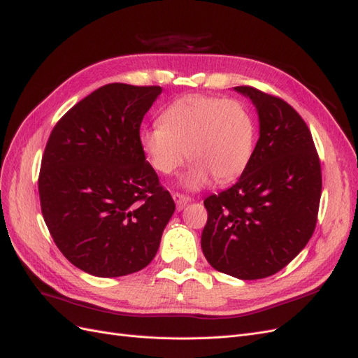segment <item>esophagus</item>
<instances>
[{
	"mask_svg": "<svg viewBox=\"0 0 358 358\" xmlns=\"http://www.w3.org/2000/svg\"><path fill=\"white\" fill-rule=\"evenodd\" d=\"M173 200H175V203H176L178 210H182L191 201V199L188 196H185V194H180V192L173 194Z\"/></svg>",
	"mask_w": 358,
	"mask_h": 358,
	"instance_id": "esophagus-1",
	"label": "esophagus"
}]
</instances>
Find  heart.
I'll return each instance as SVG.
<instances>
[{
    "label": "heart",
    "instance_id": "heart-1",
    "mask_svg": "<svg viewBox=\"0 0 358 358\" xmlns=\"http://www.w3.org/2000/svg\"><path fill=\"white\" fill-rule=\"evenodd\" d=\"M255 142V122L237 100L189 94L161 113L159 124L140 131V146L161 175L175 173L188 158L192 164L182 185L199 189L213 179L231 180L248 166Z\"/></svg>",
    "mask_w": 358,
    "mask_h": 358
}]
</instances>
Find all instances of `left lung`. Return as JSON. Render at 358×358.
I'll return each mask as SVG.
<instances>
[{
	"label": "left lung",
	"instance_id": "obj_1",
	"mask_svg": "<svg viewBox=\"0 0 358 358\" xmlns=\"http://www.w3.org/2000/svg\"><path fill=\"white\" fill-rule=\"evenodd\" d=\"M257 107L259 138L233 187L204 200L201 249L209 264L243 280L284 268L315 230L321 164L303 117L279 96L236 86Z\"/></svg>",
	"mask_w": 358,
	"mask_h": 358
}]
</instances>
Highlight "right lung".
<instances>
[{
  "label": "right lung",
  "instance_id": "add662e5",
  "mask_svg": "<svg viewBox=\"0 0 358 358\" xmlns=\"http://www.w3.org/2000/svg\"><path fill=\"white\" fill-rule=\"evenodd\" d=\"M159 86L109 83L53 127L38 194L53 242L83 272L116 278L152 262L175 212L140 146V125Z\"/></svg>",
  "mask_w": 358,
  "mask_h": 358
}]
</instances>
